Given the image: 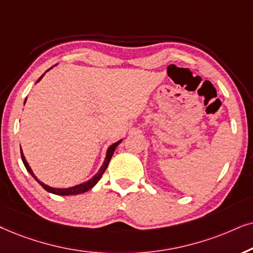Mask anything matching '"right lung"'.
Here are the masks:
<instances>
[{
  "label": "right lung",
  "mask_w": 253,
  "mask_h": 253,
  "mask_svg": "<svg viewBox=\"0 0 253 253\" xmlns=\"http://www.w3.org/2000/svg\"><path fill=\"white\" fill-rule=\"evenodd\" d=\"M55 66H56V65H55ZM52 68H53V67H50L49 69H52ZM49 69H48V70H49ZM48 70H46V72H48ZM43 75H45V74H43ZM43 75L40 76V79H39L38 81H37V83H38L39 81L42 79ZM25 102H26V99H25ZM25 102H24V104H25ZM121 141H123V140H119V141H118V142L111 144V146H110L109 148H107L105 160H104L102 167H100V169H99L98 171H97V173L91 178V179L84 181V183H82V184L75 185V186L67 187V188H56V187H52V186H48V185H46L45 183H42V181H40V180L38 179V178L36 177V174L33 173L31 167L29 166L28 161H26V158H25V156H24V154H23L22 148H21L22 161H23V163H24L26 170L29 171V173L31 174V176H32L33 178H35V179H36L37 181H38V183H39L40 185H42V186L43 188H45V190H46L47 192H49V193H53V194H56V195H76V194L84 193V192H87L89 190H91V188H92L93 186H95V185H96L97 183H98V180H99L100 178H102V176H103L104 171L106 170L107 166H109V163H110V161H111V157L113 156L114 150H116V148H117L118 146H119V143L121 142Z\"/></svg>",
  "instance_id": "right-lung-1"
}]
</instances>
